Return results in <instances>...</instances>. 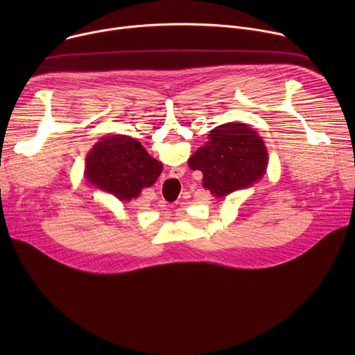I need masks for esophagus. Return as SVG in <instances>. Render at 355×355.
<instances>
[{"instance_id": "esophagus-1", "label": "esophagus", "mask_w": 355, "mask_h": 355, "mask_svg": "<svg viewBox=\"0 0 355 355\" xmlns=\"http://www.w3.org/2000/svg\"><path fill=\"white\" fill-rule=\"evenodd\" d=\"M163 204H166V202H163ZM163 207H166V205H163Z\"/></svg>"}]
</instances>
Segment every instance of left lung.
I'll return each instance as SVG.
<instances>
[{"mask_svg": "<svg viewBox=\"0 0 355 355\" xmlns=\"http://www.w3.org/2000/svg\"><path fill=\"white\" fill-rule=\"evenodd\" d=\"M188 164L202 171V184L220 198L261 180L267 171L268 151L257 132L245 123L230 122L211 130Z\"/></svg>", "mask_w": 355, "mask_h": 355, "instance_id": "1", "label": "left lung"}]
</instances>
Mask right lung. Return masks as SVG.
Here are the masks:
<instances>
[{"mask_svg": "<svg viewBox=\"0 0 355 355\" xmlns=\"http://www.w3.org/2000/svg\"><path fill=\"white\" fill-rule=\"evenodd\" d=\"M163 164L151 157L140 141L125 135L104 137L85 159V177L119 200L137 198L143 188L153 185Z\"/></svg>", "mask_w": 355, "mask_h": 355, "instance_id": "1", "label": "right lung"}]
</instances>
